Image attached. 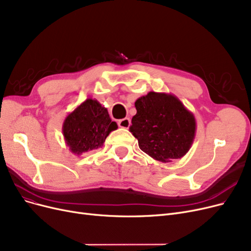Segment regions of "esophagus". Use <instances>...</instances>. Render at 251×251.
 <instances>
[{"label":"esophagus","instance_id":"1","mask_svg":"<svg viewBox=\"0 0 251 251\" xmlns=\"http://www.w3.org/2000/svg\"><path fill=\"white\" fill-rule=\"evenodd\" d=\"M118 125L121 128H128L129 126H130V120H129V118H124L122 120H119Z\"/></svg>","mask_w":251,"mask_h":251}]
</instances>
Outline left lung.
Instances as JSON below:
<instances>
[{
	"instance_id": "8db88e82",
	"label": "left lung",
	"mask_w": 251,
	"mask_h": 251,
	"mask_svg": "<svg viewBox=\"0 0 251 251\" xmlns=\"http://www.w3.org/2000/svg\"><path fill=\"white\" fill-rule=\"evenodd\" d=\"M130 131L138 147L153 159L171 162L182 158L197 131L194 115L173 94L149 92L135 101Z\"/></svg>"
}]
</instances>
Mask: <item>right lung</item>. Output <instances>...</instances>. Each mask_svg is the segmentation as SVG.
Wrapping results in <instances>:
<instances>
[{"label": "right lung", "mask_w": 251, "mask_h": 251, "mask_svg": "<svg viewBox=\"0 0 251 251\" xmlns=\"http://www.w3.org/2000/svg\"><path fill=\"white\" fill-rule=\"evenodd\" d=\"M117 128L107 109L96 99L88 98L66 117L62 129L69 150L81 155L101 148L108 134Z\"/></svg>", "instance_id": "1"}]
</instances>
